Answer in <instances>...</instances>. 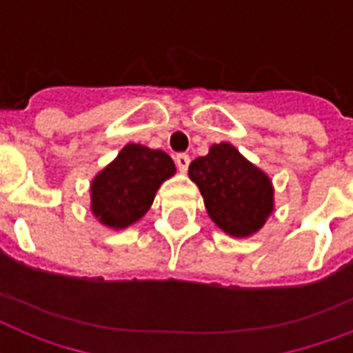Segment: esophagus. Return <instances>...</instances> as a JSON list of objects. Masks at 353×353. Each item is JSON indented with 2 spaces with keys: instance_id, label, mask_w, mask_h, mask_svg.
<instances>
[{
  "instance_id": "esophagus-1",
  "label": "esophagus",
  "mask_w": 353,
  "mask_h": 353,
  "mask_svg": "<svg viewBox=\"0 0 353 353\" xmlns=\"http://www.w3.org/2000/svg\"><path fill=\"white\" fill-rule=\"evenodd\" d=\"M176 165L177 168H179V172H185L188 170V165H190V157H188L187 154H177L176 155Z\"/></svg>"
}]
</instances>
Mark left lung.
Segmentation results:
<instances>
[{
    "label": "left lung",
    "instance_id": "obj_1",
    "mask_svg": "<svg viewBox=\"0 0 353 353\" xmlns=\"http://www.w3.org/2000/svg\"><path fill=\"white\" fill-rule=\"evenodd\" d=\"M188 177L198 185L210 220L234 238H247L263 227L274 209L273 183L229 143L212 144L194 159Z\"/></svg>",
    "mask_w": 353,
    "mask_h": 353
}]
</instances>
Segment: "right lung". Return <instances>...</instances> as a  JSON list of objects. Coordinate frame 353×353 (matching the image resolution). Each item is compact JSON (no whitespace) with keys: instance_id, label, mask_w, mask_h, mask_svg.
Returning a JSON list of instances; mask_svg holds the SVG:
<instances>
[{"instance_id":"obj_1","label":"right lung","mask_w":353,"mask_h":353,"mask_svg":"<svg viewBox=\"0 0 353 353\" xmlns=\"http://www.w3.org/2000/svg\"><path fill=\"white\" fill-rule=\"evenodd\" d=\"M176 165L163 150L130 143L91 181V212L110 229H126L143 218Z\"/></svg>"}]
</instances>
